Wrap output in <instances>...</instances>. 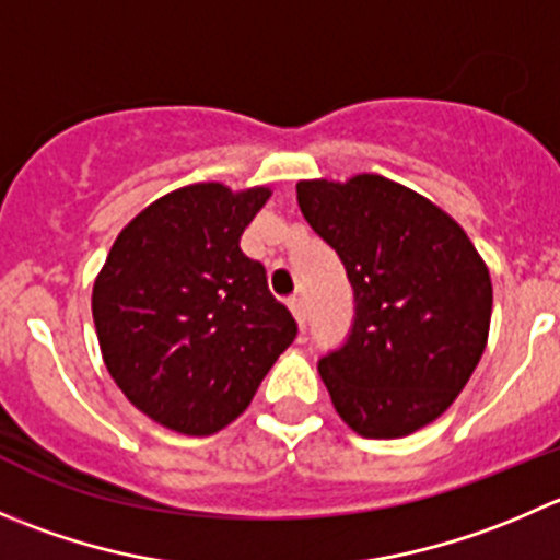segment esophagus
Segmentation results:
<instances>
[{
	"instance_id": "1",
	"label": "esophagus",
	"mask_w": 560,
	"mask_h": 560,
	"mask_svg": "<svg viewBox=\"0 0 560 560\" xmlns=\"http://www.w3.org/2000/svg\"><path fill=\"white\" fill-rule=\"evenodd\" d=\"M287 306H290V312L295 314L298 325H301V328H306V303H303V298H290V301H287Z\"/></svg>"
}]
</instances>
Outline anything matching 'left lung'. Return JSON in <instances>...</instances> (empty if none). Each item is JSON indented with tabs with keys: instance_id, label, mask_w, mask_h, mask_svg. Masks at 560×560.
I'll use <instances>...</instances> for the list:
<instances>
[{
	"instance_id": "8db88e82",
	"label": "left lung",
	"mask_w": 560,
	"mask_h": 560,
	"mask_svg": "<svg viewBox=\"0 0 560 560\" xmlns=\"http://www.w3.org/2000/svg\"><path fill=\"white\" fill-rule=\"evenodd\" d=\"M295 188L355 301L347 339L317 361L336 412L363 438L410 435L457 399L485 352L487 265L457 221L399 183L358 175Z\"/></svg>"
}]
</instances>
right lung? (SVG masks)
<instances>
[{
    "instance_id": "right-lung-1",
    "label": "right lung",
    "mask_w": 560,
    "mask_h": 560,
    "mask_svg": "<svg viewBox=\"0 0 560 560\" xmlns=\"http://www.w3.org/2000/svg\"><path fill=\"white\" fill-rule=\"evenodd\" d=\"M268 197L221 183L166 194L119 232L92 290L108 374L130 405L183 435L235 421L298 336L262 262L241 252Z\"/></svg>"
}]
</instances>
